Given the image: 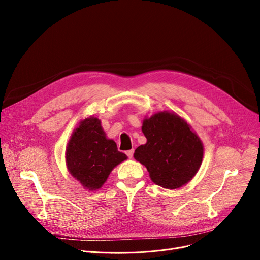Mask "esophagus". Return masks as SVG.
Wrapping results in <instances>:
<instances>
[{
	"label": "esophagus",
	"mask_w": 260,
	"mask_h": 260,
	"mask_svg": "<svg viewBox=\"0 0 260 260\" xmlns=\"http://www.w3.org/2000/svg\"><path fill=\"white\" fill-rule=\"evenodd\" d=\"M126 155L128 158H133L134 155V149H129V151H126Z\"/></svg>",
	"instance_id": "esophagus-1"
}]
</instances>
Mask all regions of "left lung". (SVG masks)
<instances>
[{"instance_id": "obj_1", "label": "left lung", "mask_w": 260, "mask_h": 260, "mask_svg": "<svg viewBox=\"0 0 260 260\" xmlns=\"http://www.w3.org/2000/svg\"><path fill=\"white\" fill-rule=\"evenodd\" d=\"M147 142L134 157L147 169L157 185L178 188L192 180L200 168L203 146L198 136L178 115L161 112L143 121Z\"/></svg>"}]
</instances>
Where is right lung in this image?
<instances>
[{
  "instance_id": "add662e5",
  "label": "right lung",
  "mask_w": 260,
  "mask_h": 260,
  "mask_svg": "<svg viewBox=\"0 0 260 260\" xmlns=\"http://www.w3.org/2000/svg\"><path fill=\"white\" fill-rule=\"evenodd\" d=\"M126 158L114 140L106 139L100 120L93 117L80 123L66 149L68 171L89 190L100 188L113 169Z\"/></svg>"
}]
</instances>
